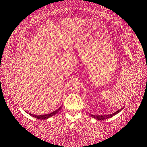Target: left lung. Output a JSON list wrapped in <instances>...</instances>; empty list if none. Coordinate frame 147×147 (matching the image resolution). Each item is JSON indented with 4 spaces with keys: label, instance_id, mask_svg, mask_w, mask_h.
I'll return each mask as SVG.
<instances>
[{
    "label": "left lung",
    "instance_id": "obj_1",
    "mask_svg": "<svg viewBox=\"0 0 147 147\" xmlns=\"http://www.w3.org/2000/svg\"><path fill=\"white\" fill-rule=\"evenodd\" d=\"M123 109V108L119 109V111H116L115 113H112V114L105 115H90V117H92V118H94V119L97 120V121H104V120L108 119H109V118L113 117V116H115V115H116L117 114H118V113L121 112V111H122V109Z\"/></svg>",
    "mask_w": 147,
    "mask_h": 147
}]
</instances>
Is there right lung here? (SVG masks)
<instances>
[{
  "label": "right lung",
  "mask_w": 147,
  "mask_h": 147,
  "mask_svg": "<svg viewBox=\"0 0 147 147\" xmlns=\"http://www.w3.org/2000/svg\"><path fill=\"white\" fill-rule=\"evenodd\" d=\"M62 108V106L60 107L59 109H57V110H56L55 111H53V112H52L51 113H50V114H47V115H33V114H31V113H28L30 116H32V117L36 118V119H39V120H45V119H49V118L53 117V116L55 115L57 113L59 112V111L61 110V109Z\"/></svg>",
  "instance_id": "right-lung-1"
}]
</instances>
